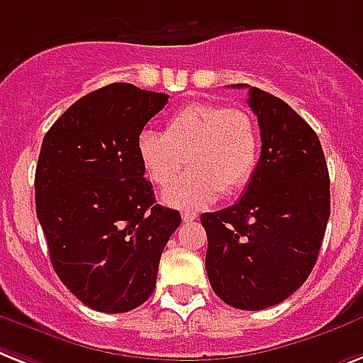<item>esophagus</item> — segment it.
<instances>
[{
  "label": "esophagus",
  "instance_id": "34e87169",
  "mask_svg": "<svg viewBox=\"0 0 363 363\" xmlns=\"http://www.w3.org/2000/svg\"><path fill=\"white\" fill-rule=\"evenodd\" d=\"M182 219L184 223H193L196 219V213L195 211H182Z\"/></svg>",
  "mask_w": 363,
  "mask_h": 363
}]
</instances>
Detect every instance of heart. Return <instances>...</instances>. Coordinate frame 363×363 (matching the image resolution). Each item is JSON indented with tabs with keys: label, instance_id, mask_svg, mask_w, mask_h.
I'll return each instance as SVG.
<instances>
[{
	"label": "heart",
	"instance_id": "b5f03b06",
	"mask_svg": "<svg viewBox=\"0 0 363 363\" xmlns=\"http://www.w3.org/2000/svg\"><path fill=\"white\" fill-rule=\"evenodd\" d=\"M259 127L247 110L221 103H191L167 120L164 133L142 131L136 155L153 184L167 187L189 163V172L164 191L176 208H202L219 193L234 195L251 182L259 161Z\"/></svg>",
	"mask_w": 363,
	"mask_h": 363
}]
</instances>
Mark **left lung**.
<instances>
[{"label":"left lung","instance_id":"obj_1","mask_svg":"<svg viewBox=\"0 0 363 363\" xmlns=\"http://www.w3.org/2000/svg\"><path fill=\"white\" fill-rule=\"evenodd\" d=\"M232 88H247L234 84ZM259 164L236 204L202 213L206 272L225 303L259 311L298 291L317 262L330 217V176L317 133L279 97L249 88Z\"/></svg>","mask_w":363,"mask_h":363}]
</instances>
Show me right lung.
Masks as SVG:
<instances>
[{
    "label": "right lung",
    "mask_w": 363,
    "mask_h": 363,
    "mask_svg": "<svg viewBox=\"0 0 363 363\" xmlns=\"http://www.w3.org/2000/svg\"><path fill=\"white\" fill-rule=\"evenodd\" d=\"M167 94L108 84L71 104L48 129L35 170L37 219L63 285L101 313L152 296L178 210L155 204L136 138Z\"/></svg>",
    "instance_id": "obj_1"
}]
</instances>
